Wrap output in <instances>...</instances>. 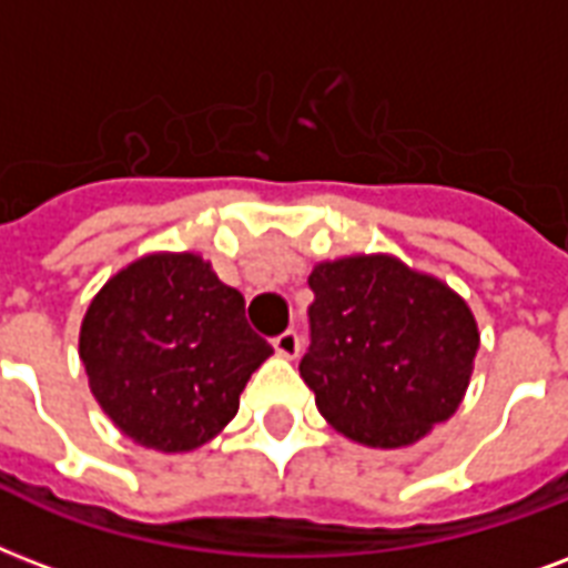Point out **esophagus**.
I'll return each instance as SVG.
<instances>
[{
  "mask_svg": "<svg viewBox=\"0 0 568 568\" xmlns=\"http://www.w3.org/2000/svg\"><path fill=\"white\" fill-rule=\"evenodd\" d=\"M271 342H274V352L280 354V357H288V361H292V357L301 354V333L292 331V327L283 333H276Z\"/></svg>",
  "mask_w": 568,
  "mask_h": 568,
  "instance_id": "obj_1",
  "label": "esophagus"
}]
</instances>
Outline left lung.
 <instances>
[{
	"mask_svg": "<svg viewBox=\"0 0 568 568\" xmlns=\"http://www.w3.org/2000/svg\"><path fill=\"white\" fill-rule=\"evenodd\" d=\"M310 288L301 375L333 428L393 449L453 417L479 348L458 294L389 255L324 262Z\"/></svg>",
	"mask_w": 568,
	"mask_h": 568,
	"instance_id": "8db88e82",
	"label": "left lung"
}]
</instances>
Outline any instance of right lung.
I'll return each mask as SVG.
<instances>
[{"label": "right lung", "mask_w": 568, "mask_h": 568, "mask_svg": "<svg viewBox=\"0 0 568 568\" xmlns=\"http://www.w3.org/2000/svg\"><path fill=\"white\" fill-rule=\"evenodd\" d=\"M271 352L246 324L244 294L190 253L124 267L94 297L80 333L94 399L128 438L160 453L214 438Z\"/></svg>", "instance_id": "obj_1"}]
</instances>
